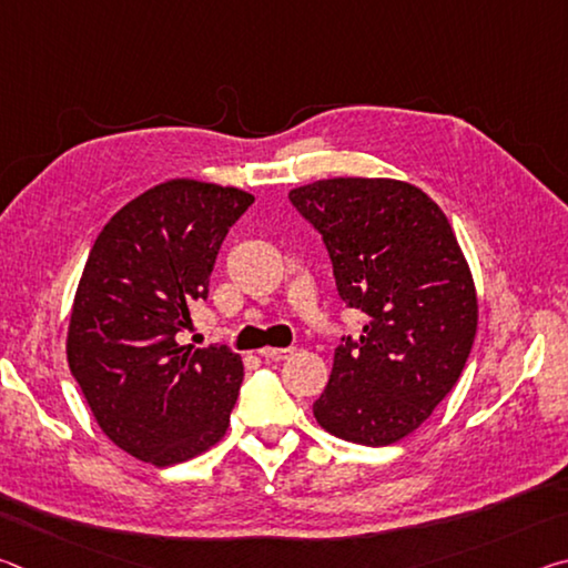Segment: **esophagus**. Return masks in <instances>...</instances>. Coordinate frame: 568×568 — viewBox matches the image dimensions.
<instances>
[{
  "label": "esophagus",
  "instance_id": "34e87169",
  "mask_svg": "<svg viewBox=\"0 0 568 568\" xmlns=\"http://www.w3.org/2000/svg\"><path fill=\"white\" fill-rule=\"evenodd\" d=\"M293 353H295V348H263L261 351L265 361H285V358H291Z\"/></svg>",
  "mask_w": 568,
  "mask_h": 568
}]
</instances>
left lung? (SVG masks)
Instances as JSON below:
<instances>
[{
    "instance_id": "obj_1",
    "label": "left lung",
    "mask_w": 568,
    "mask_h": 568,
    "mask_svg": "<svg viewBox=\"0 0 568 568\" xmlns=\"http://www.w3.org/2000/svg\"><path fill=\"white\" fill-rule=\"evenodd\" d=\"M287 197L323 235L343 303L365 315L361 338L335 348L313 416L351 444H396L456 386L476 338L454 227L426 192L388 178L318 180Z\"/></svg>"
}]
</instances>
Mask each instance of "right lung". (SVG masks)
Returning a JSON list of instances; mask_svg holds the SVG:
<instances>
[{"label": "right lung", "instance_id": "1", "mask_svg": "<svg viewBox=\"0 0 568 568\" xmlns=\"http://www.w3.org/2000/svg\"><path fill=\"white\" fill-rule=\"evenodd\" d=\"M237 187L168 180L130 200L94 240L77 285L67 363L114 446L158 468L225 436L243 383L227 345L178 343L207 297L227 230L253 205Z\"/></svg>", "mask_w": 568, "mask_h": 568}]
</instances>
